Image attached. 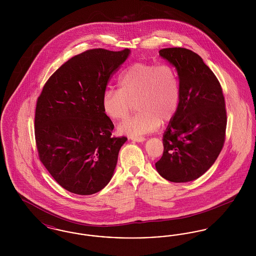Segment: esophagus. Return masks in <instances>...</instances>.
Instances as JSON below:
<instances>
[{
    "label": "esophagus",
    "instance_id": "obj_1",
    "mask_svg": "<svg viewBox=\"0 0 256 256\" xmlns=\"http://www.w3.org/2000/svg\"><path fill=\"white\" fill-rule=\"evenodd\" d=\"M132 141H135V142H144L146 139H145V137H142V136H137V137H130Z\"/></svg>",
    "mask_w": 256,
    "mask_h": 256
}]
</instances>
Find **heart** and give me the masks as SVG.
<instances>
[{"label":"heart","instance_id":"1","mask_svg":"<svg viewBox=\"0 0 256 256\" xmlns=\"http://www.w3.org/2000/svg\"><path fill=\"white\" fill-rule=\"evenodd\" d=\"M119 86V89L104 92L102 100L104 114L112 120L122 121L135 102L139 111L119 126L121 134L132 137L150 134L158 128L161 121H170L178 110L180 80L172 65L135 63L121 74Z\"/></svg>","mask_w":256,"mask_h":256}]
</instances>
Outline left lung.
<instances>
[{
  "instance_id": "1",
  "label": "left lung",
  "mask_w": 256,
  "mask_h": 256,
  "mask_svg": "<svg viewBox=\"0 0 256 256\" xmlns=\"http://www.w3.org/2000/svg\"><path fill=\"white\" fill-rule=\"evenodd\" d=\"M159 54L176 69L180 102L163 135L164 152L156 168L169 182H188L214 164L224 146V97L216 76L194 52L166 48Z\"/></svg>"
}]
</instances>
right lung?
<instances>
[{
	"mask_svg": "<svg viewBox=\"0 0 256 256\" xmlns=\"http://www.w3.org/2000/svg\"><path fill=\"white\" fill-rule=\"evenodd\" d=\"M130 50H86L50 76L37 98L34 134L40 161L67 191L92 195L116 168L126 137H112L114 124L102 106L110 76Z\"/></svg>",
	"mask_w": 256,
	"mask_h": 256,
	"instance_id": "right-lung-1",
	"label": "right lung"
}]
</instances>
